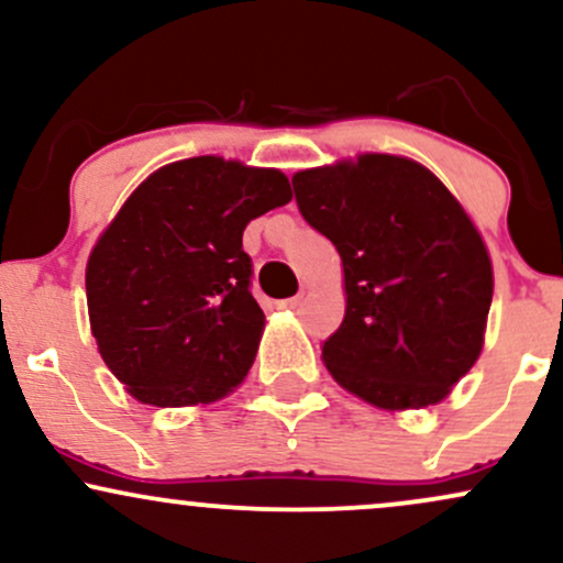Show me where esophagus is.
Here are the masks:
<instances>
[{
  "label": "esophagus",
  "instance_id": "esophagus-1",
  "mask_svg": "<svg viewBox=\"0 0 563 563\" xmlns=\"http://www.w3.org/2000/svg\"><path fill=\"white\" fill-rule=\"evenodd\" d=\"M301 301H303V296L299 294V296H294V299L280 301V303H277V307H280V309H299V307H301Z\"/></svg>",
  "mask_w": 563,
  "mask_h": 563
}]
</instances>
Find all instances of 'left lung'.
I'll use <instances>...</instances> for the list:
<instances>
[{
  "label": "left lung",
  "mask_w": 563,
  "mask_h": 563,
  "mask_svg": "<svg viewBox=\"0 0 563 563\" xmlns=\"http://www.w3.org/2000/svg\"><path fill=\"white\" fill-rule=\"evenodd\" d=\"M294 190L344 267V322L322 344L328 373L380 410L442 402L479 360L495 288L461 200L391 153L296 172Z\"/></svg>",
  "instance_id": "left-lung-1"
}]
</instances>
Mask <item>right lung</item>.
I'll use <instances>...</instances> for the list:
<instances>
[{
  "label": "right lung",
  "mask_w": 563,
  "mask_h": 563,
  "mask_svg": "<svg viewBox=\"0 0 563 563\" xmlns=\"http://www.w3.org/2000/svg\"><path fill=\"white\" fill-rule=\"evenodd\" d=\"M290 198L280 169L196 156L124 200L87 260V309L97 352L137 402L209 405L243 384L264 333L243 230Z\"/></svg>",
  "instance_id": "add662e5"
}]
</instances>
